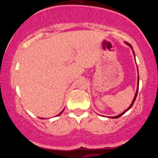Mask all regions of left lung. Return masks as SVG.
Instances as JSON below:
<instances>
[{
  "mask_svg": "<svg viewBox=\"0 0 158 158\" xmlns=\"http://www.w3.org/2000/svg\"><path fill=\"white\" fill-rule=\"evenodd\" d=\"M126 44H128V45H129V46H130V47H131V48L132 49V47H131V44H128V43H126ZM133 52H134V53H135V52H134V50H133ZM138 88H139V77H138V86H137V91H136V94H135V98H134V99H133V102H131V106H129V108H128V109H127L126 110H125V111H124V112H123V113H122V114H119V115H117V116H116V117H111V118H114V119H116V118H119V117H121V116H122V115H123V114H124L125 113H126V112L127 111V110H129V109H130V108H131V107H132V106H133L134 102H135V101L136 98H137V92H138Z\"/></svg>",
  "mask_w": 158,
  "mask_h": 158,
  "instance_id": "1",
  "label": "left lung"
}]
</instances>
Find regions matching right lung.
I'll return each mask as SVG.
<instances>
[{
	"mask_svg": "<svg viewBox=\"0 0 158 158\" xmlns=\"http://www.w3.org/2000/svg\"><path fill=\"white\" fill-rule=\"evenodd\" d=\"M62 112H63V110H62V111H61V113H60V114H61V113H62Z\"/></svg>",
	"mask_w": 158,
	"mask_h": 158,
	"instance_id": "1",
	"label": "right lung"
}]
</instances>
